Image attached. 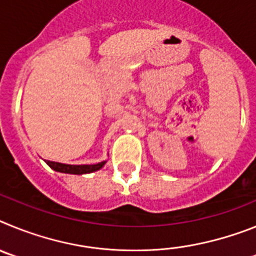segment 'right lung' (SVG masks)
<instances>
[{
    "mask_svg": "<svg viewBox=\"0 0 256 256\" xmlns=\"http://www.w3.org/2000/svg\"><path fill=\"white\" fill-rule=\"evenodd\" d=\"M47 165L50 168L54 169L56 172H60V173H66V174H87V173H94V172L100 170L104 165L106 164V160L101 162H97V164H91V165H70V164H62V162H50L46 160Z\"/></svg>",
    "mask_w": 256,
    "mask_h": 256,
    "instance_id": "1",
    "label": "right lung"
}]
</instances>
